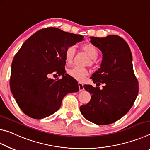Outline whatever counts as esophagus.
Here are the masks:
<instances>
[{
	"mask_svg": "<svg viewBox=\"0 0 150 150\" xmlns=\"http://www.w3.org/2000/svg\"><path fill=\"white\" fill-rule=\"evenodd\" d=\"M78 87H79V90L80 92H82L84 90V84L81 82H78Z\"/></svg>",
	"mask_w": 150,
	"mask_h": 150,
	"instance_id": "obj_1",
	"label": "esophagus"
}]
</instances>
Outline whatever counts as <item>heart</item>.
Instances as JSON below:
<instances>
[{
  "instance_id": "heart-1",
  "label": "heart",
  "mask_w": 150,
  "mask_h": 150,
  "mask_svg": "<svg viewBox=\"0 0 150 150\" xmlns=\"http://www.w3.org/2000/svg\"><path fill=\"white\" fill-rule=\"evenodd\" d=\"M82 49L91 58L90 64H94V60L97 58L98 55V50L92 44H85L82 46ZM76 53V49L74 46H69L66 48L64 51L65 60L67 62L71 63L72 62L74 57ZM68 74L71 77L78 81H82L84 80L85 77L88 74V70L86 68L80 67V66H74L68 70Z\"/></svg>"
}]
</instances>
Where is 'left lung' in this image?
I'll return each instance as SVG.
<instances>
[{"label":"left lung","mask_w":150,"mask_h":150,"mask_svg":"<svg viewBox=\"0 0 150 150\" xmlns=\"http://www.w3.org/2000/svg\"><path fill=\"white\" fill-rule=\"evenodd\" d=\"M90 42L101 50V67L91 78L97 86L84 85L91 100L80 110L86 119L98 125L114 123L126 115L138 94V81L134 74L129 46L117 35L99 38L91 36Z\"/></svg>","instance_id":"left-lung-1"}]
</instances>
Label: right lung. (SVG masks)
<instances>
[{"label":"right lung","mask_w":150,"mask_h":150,"mask_svg":"<svg viewBox=\"0 0 150 150\" xmlns=\"http://www.w3.org/2000/svg\"><path fill=\"white\" fill-rule=\"evenodd\" d=\"M83 40L80 34L49 27L24 42L12 62L10 87L27 116L38 120L50 116L60 108L66 94L79 90L77 81L64 74V51ZM51 75L63 78L54 80Z\"/></svg>","instance_id":"1"}]
</instances>
